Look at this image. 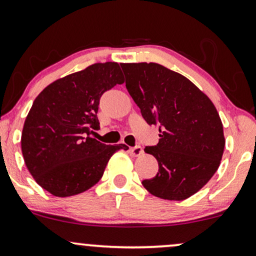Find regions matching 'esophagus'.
Here are the masks:
<instances>
[{
  "instance_id": "1",
  "label": "esophagus",
  "mask_w": 256,
  "mask_h": 256,
  "mask_svg": "<svg viewBox=\"0 0 256 256\" xmlns=\"http://www.w3.org/2000/svg\"><path fill=\"white\" fill-rule=\"evenodd\" d=\"M130 152L132 156L134 157H139L143 154V148H142L140 146H134V148H130Z\"/></svg>"
}]
</instances>
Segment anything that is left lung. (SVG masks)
Segmentation results:
<instances>
[{
    "mask_svg": "<svg viewBox=\"0 0 256 256\" xmlns=\"http://www.w3.org/2000/svg\"><path fill=\"white\" fill-rule=\"evenodd\" d=\"M126 88L148 124L160 126V142L144 151L158 162L151 195L183 200L200 192L218 171L226 139L218 110L182 74L154 62L120 64Z\"/></svg>",
    "mask_w": 256,
    "mask_h": 256,
    "instance_id": "obj_1",
    "label": "left lung"
}]
</instances>
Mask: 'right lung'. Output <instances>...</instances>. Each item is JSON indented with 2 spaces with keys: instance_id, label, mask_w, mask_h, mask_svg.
Here are the masks:
<instances>
[{
  "instance_id": "1",
  "label": "right lung",
  "mask_w": 256,
  "mask_h": 256,
  "mask_svg": "<svg viewBox=\"0 0 256 256\" xmlns=\"http://www.w3.org/2000/svg\"><path fill=\"white\" fill-rule=\"evenodd\" d=\"M124 76L117 62H98L60 78L35 98L26 117L21 150L26 166L42 189L68 197L92 188L110 158L125 144L106 145L90 137L99 128V99Z\"/></svg>"
}]
</instances>
